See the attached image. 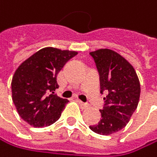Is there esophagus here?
Wrapping results in <instances>:
<instances>
[{
  "label": "esophagus",
  "mask_w": 157,
  "mask_h": 157,
  "mask_svg": "<svg viewBox=\"0 0 157 157\" xmlns=\"http://www.w3.org/2000/svg\"><path fill=\"white\" fill-rule=\"evenodd\" d=\"M78 103H79V105L81 106V109H86V108H88V104L87 103H84L83 101H81V100H78Z\"/></svg>",
  "instance_id": "34e87169"
}]
</instances>
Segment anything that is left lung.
I'll use <instances>...</instances> for the list:
<instances>
[{"label":"left lung","mask_w":157,"mask_h":157,"mask_svg":"<svg viewBox=\"0 0 157 157\" xmlns=\"http://www.w3.org/2000/svg\"><path fill=\"white\" fill-rule=\"evenodd\" d=\"M90 55L100 75V92L108 95L100 110L102 119L89 128L96 133L109 135L124 128L137 109L140 81L132 65L116 51L100 48L91 51Z\"/></svg>","instance_id":"8db88e82"}]
</instances>
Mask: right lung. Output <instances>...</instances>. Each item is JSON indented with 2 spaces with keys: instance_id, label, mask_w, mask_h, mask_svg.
Returning <instances> with one entry per match:
<instances>
[{
  "instance_id": "add662e5",
  "label": "right lung",
  "mask_w": 157,
  "mask_h": 157,
  "mask_svg": "<svg viewBox=\"0 0 157 157\" xmlns=\"http://www.w3.org/2000/svg\"><path fill=\"white\" fill-rule=\"evenodd\" d=\"M77 51L47 47L16 69L12 79V98L19 116L35 128L56 122L69 100L55 95L57 75Z\"/></svg>"
}]
</instances>
